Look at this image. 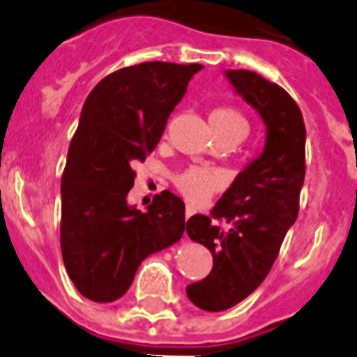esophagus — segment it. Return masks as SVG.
<instances>
[{
  "label": "esophagus",
  "mask_w": 357,
  "mask_h": 357,
  "mask_svg": "<svg viewBox=\"0 0 357 357\" xmlns=\"http://www.w3.org/2000/svg\"><path fill=\"white\" fill-rule=\"evenodd\" d=\"M192 215H195V209L192 208V206H186V211H185V216H186V220L190 218V216Z\"/></svg>",
  "instance_id": "esophagus-1"
}]
</instances>
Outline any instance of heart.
Instances as JSON below:
<instances>
[{
	"mask_svg": "<svg viewBox=\"0 0 357 357\" xmlns=\"http://www.w3.org/2000/svg\"><path fill=\"white\" fill-rule=\"evenodd\" d=\"M213 132H225V130H245L248 128L246 119L236 109L218 107L209 114ZM178 190L188 199L192 204H202L208 201L222 186V178L216 172L201 167H190L176 178Z\"/></svg>",
	"mask_w": 357,
	"mask_h": 357,
	"instance_id": "heart-1",
	"label": "heart"
}]
</instances>
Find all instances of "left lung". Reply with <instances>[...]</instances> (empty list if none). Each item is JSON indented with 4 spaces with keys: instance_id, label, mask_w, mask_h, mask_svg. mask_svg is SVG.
Here are the masks:
<instances>
[{
    "instance_id": "obj_1",
    "label": "left lung",
    "mask_w": 357,
    "mask_h": 357,
    "mask_svg": "<svg viewBox=\"0 0 357 357\" xmlns=\"http://www.w3.org/2000/svg\"><path fill=\"white\" fill-rule=\"evenodd\" d=\"M225 77L262 118L266 144L211 209L213 218L231 224L229 231L204 215L186 222L188 238L213 255L211 273L186 287L190 301L206 312L232 308L264 282L298 218L305 181L306 130L298 103L250 70H227Z\"/></svg>"
}]
</instances>
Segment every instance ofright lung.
Here are the masks:
<instances>
[{
  "instance_id": "right-lung-1",
  "label": "right lung",
  "mask_w": 357,
  "mask_h": 357,
  "mask_svg": "<svg viewBox=\"0 0 357 357\" xmlns=\"http://www.w3.org/2000/svg\"><path fill=\"white\" fill-rule=\"evenodd\" d=\"M202 65L149 61L112 72L82 105L61 178V254L84 298L111 303L148 255L179 241L185 202L169 190L148 211L126 202L133 163L160 142L167 119Z\"/></svg>"
}]
</instances>
